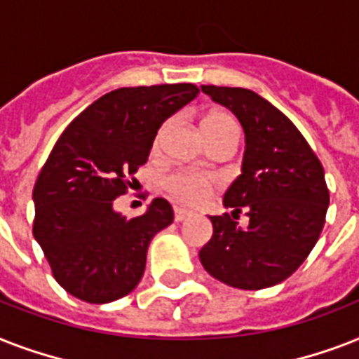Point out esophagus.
Segmentation results:
<instances>
[{
    "instance_id": "34e87169",
    "label": "esophagus",
    "mask_w": 359,
    "mask_h": 359,
    "mask_svg": "<svg viewBox=\"0 0 359 359\" xmlns=\"http://www.w3.org/2000/svg\"><path fill=\"white\" fill-rule=\"evenodd\" d=\"M173 214H175V222H184L188 216H190V210H186V208H180V207H175L173 208Z\"/></svg>"
}]
</instances>
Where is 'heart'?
<instances>
[{"mask_svg":"<svg viewBox=\"0 0 359 359\" xmlns=\"http://www.w3.org/2000/svg\"><path fill=\"white\" fill-rule=\"evenodd\" d=\"M168 124H163L162 128L156 132L154 137V149L160 147L162 137L165 134ZM203 132L207 135L210 145H216L219 141H236L240 137V126L236 119L227 111L222 109H212L205 115L203 119ZM160 188L169 199L180 205H197L201 203L207 194L212 188V182L205 175L191 171V169H173L162 177L160 180Z\"/></svg>","mask_w":359,"mask_h":359,"instance_id":"obj_1","label":"heart"}]
</instances>
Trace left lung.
I'll return each instance as SVG.
<instances>
[{
    "instance_id": "8db88e82",
    "label": "left lung",
    "mask_w": 359,
    "mask_h": 359,
    "mask_svg": "<svg viewBox=\"0 0 359 359\" xmlns=\"http://www.w3.org/2000/svg\"><path fill=\"white\" fill-rule=\"evenodd\" d=\"M238 117L245 134L242 175L225 191L231 214L210 216L212 238L199 251L212 278L236 289L278 285L298 270L326 222L324 168L294 123L242 87L201 86ZM245 212L250 224H238Z\"/></svg>"
}]
</instances>
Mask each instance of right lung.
Here are the masks:
<instances>
[{
	"label": "right lung",
	"mask_w": 359,
	"mask_h": 359,
	"mask_svg": "<svg viewBox=\"0 0 359 359\" xmlns=\"http://www.w3.org/2000/svg\"><path fill=\"white\" fill-rule=\"evenodd\" d=\"M197 93L194 83L121 87L59 135L33 188V235L69 294L108 304L140 283L149 244L173 222V208L156 197L143 216L126 219L114 201L147 162L163 121Z\"/></svg>",
	"instance_id": "obj_1"
}]
</instances>
